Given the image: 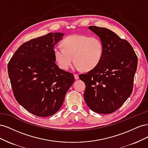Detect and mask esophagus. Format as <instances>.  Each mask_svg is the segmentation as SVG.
Masks as SVG:
<instances>
[{
    "instance_id": "obj_1",
    "label": "esophagus",
    "mask_w": 148,
    "mask_h": 148,
    "mask_svg": "<svg viewBox=\"0 0 148 148\" xmlns=\"http://www.w3.org/2000/svg\"><path fill=\"white\" fill-rule=\"evenodd\" d=\"M74 77H75V78L76 79H79V76H78V74L75 73V74H74Z\"/></svg>"
}]
</instances>
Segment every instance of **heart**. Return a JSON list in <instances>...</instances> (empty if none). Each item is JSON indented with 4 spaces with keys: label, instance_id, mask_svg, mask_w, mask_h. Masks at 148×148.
Segmentation results:
<instances>
[{
    "label": "heart",
    "instance_id": "b5f03b06",
    "mask_svg": "<svg viewBox=\"0 0 148 148\" xmlns=\"http://www.w3.org/2000/svg\"><path fill=\"white\" fill-rule=\"evenodd\" d=\"M61 45L62 47L54 48L53 53L58 66L64 70L69 69L73 57L75 69L91 70L100 63L104 55V44L97 36L70 35L62 41Z\"/></svg>",
    "mask_w": 148,
    "mask_h": 148
}]
</instances>
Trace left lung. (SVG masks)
Returning <instances> with one entry per match:
<instances>
[{"label":"left lung","instance_id":"1","mask_svg":"<svg viewBox=\"0 0 148 148\" xmlns=\"http://www.w3.org/2000/svg\"><path fill=\"white\" fill-rule=\"evenodd\" d=\"M89 28L102 40L104 55L95 69L79 75L86 85L84 99L95 112L111 114L131 95L138 57L131 44L113 31L96 26Z\"/></svg>","mask_w":148,"mask_h":148}]
</instances>
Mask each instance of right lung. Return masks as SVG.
Returning a JSON list of instances; mask_svg holds the SVG:
<instances>
[{
    "mask_svg": "<svg viewBox=\"0 0 148 148\" xmlns=\"http://www.w3.org/2000/svg\"><path fill=\"white\" fill-rule=\"evenodd\" d=\"M61 33H49L19 47L8 64V73L16 100L38 117L56 113L75 82L72 73L59 68L54 58Z\"/></svg>",
    "mask_w": 148,
    "mask_h": 148,
    "instance_id": "right-lung-1",
    "label": "right lung"
}]
</instances>
